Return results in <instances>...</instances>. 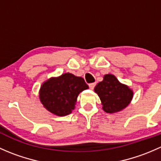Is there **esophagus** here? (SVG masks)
<instances>
[{
  "label": "esophagus",
  "instance_id": "34e87169",
  "mask_svg": "<svg viewBox=\"0 0 161 161\" xmlns=\"http://www.w3.org/2000/svg\"><path fill=\"white\" fill-rule=\"evenodd\" d=\"M95 86H96V83H95V82H93V83H90V84H89V86H90V90H93L94 87H95Z\"/></svg>",
  "mask_w": 161,
  "mask_h": 161
}]
</instances>
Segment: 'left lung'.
<instances>
[{
  "label": "left lung",
  "mask_w": 161,
  "mask_h": 161,
  "mask_svg": "<svg viewBox=\"0 0 161 161\" xmlns=\"http://www.w3.org/2000/svg\"><path fill=\"white\" fill-rule=\"evenodd\" d=\"M94 91L101 100L103 110L109 114L125 108L133 97L132 90L111 74L105 75L103 80L96 86Z\"/></svg>",
  "instance_id": "obj_1"
}]
</instances>
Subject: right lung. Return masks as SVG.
I'll use <instances>...</instances> for the list:
<instances>
[{
  "instance_id": "right-lung-1",
  "label": "right lung",
  "mask_w": 161,
  "mask_h": 161,
  "mask_svg": "<svg viewBox=\"0 0 161 161\" xmlns=\"http://www.w3.org/2000/svg\"><path fill=\"white\" fill-rule=\"evenodd\" d=\"M88 88L82 77L64 73L43 82L40 90V100L43 107L52 114L65 116L75 109L79 94Z\"/></svg>"
}]
</instances>
